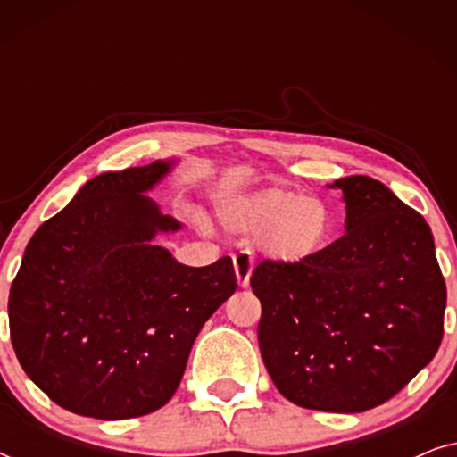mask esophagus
Returning <instances> with one entry per match:
<instances>
[{
	"label": "esophagus",
	"instance_id": "1",
	"mask_svg": "<svg viewBox=\"0 0 457 457\" xmlns=\"http://www.w3.org/2000/svg\"><path fill=\"white\" fill-rule=\"evenodd\" d=\"M233 266H235L237 283H239V287H247V285H249V278H252V270H253L252 258H249L247 253L235 255Z\"/></svg>",
	"mask_w": 457,
	"mask_h": 457
}]
</instances>
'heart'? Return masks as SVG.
Returning a JSON list of instances; mask_svg holds the SVG:
<instances>
[{"label":"heart","instance_id":"1","mask_svg":"<svg viewBox=\"0 0 457 457\" xmlns=\"http://www.w3.org/2000/svg\"><path fill=\"white\" fill-rule=\"evenodd\" d=\"M218 218L230 230L252 235L258 252L285 266L314 258L333 235V212L327 202L287 187L230 197L220 204Z\"/></svg>","mask_w":457,"mask_h":457}]
</instances>
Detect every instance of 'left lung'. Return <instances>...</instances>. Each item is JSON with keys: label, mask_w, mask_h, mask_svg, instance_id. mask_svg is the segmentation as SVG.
I'll return each mask as SVG.
<instances>
[{"label": "left lung", "mask_w": 457, "mask_h": 457, "mask_svg": "<svg viewBox=\"0 0 457 457\" xmlns=\"http://www.w3.org/2000/svg\"><path fill=\"white\" fill-rule=\"evenodd\" d=\"M343 191L345 235L295 266L264 260L252 274L258 343L289 402L355 414L385 403L443 339L447 289L427 220L370 177Z\"/></svg>", "instance_id": "obj_1"}]
</instances>
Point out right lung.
Listing matches in <instances>:
<instances>
[{
    "label": "right lung",
    "mask_w": 457,
    "mask_h": 457,
    "mask_svg": "<svg viewBox=\"0 0 457 457\" xmlns=\"http://www.w3.org/2000/svg\"><path fill=\"white\" fill-rule=\"evenodd\" d=\"M172 166L87 180L24 249L12 345L29 378L74 414L124 420L170 402L199 330L237 289L230 258L193 268L154 243L180 230L145 195Z\"/></svg>",
    "instance_id": "obj_1"
}]
</instances>
